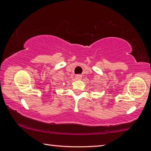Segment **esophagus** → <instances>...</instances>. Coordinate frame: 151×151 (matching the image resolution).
Segmentation results:
<instances>
[{"instance_id": "1", "label": "esophagus", "mask_w": 151, "mask_h": 151, "mask_svg": "<svg viewBox=\"0 0 151 151\" xmlns=\"http://www.w3.org/2000/svg\"><path fill=\"white\" fill-rule=\"evenodd\" d=\"M76 79H77V80H81V79L82 78V75H77L76 76Z\"/></svg>"}]
</instances>
